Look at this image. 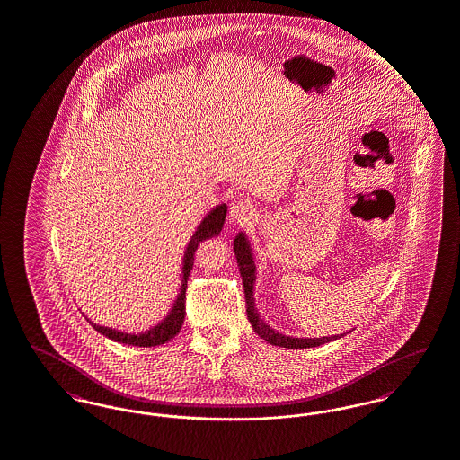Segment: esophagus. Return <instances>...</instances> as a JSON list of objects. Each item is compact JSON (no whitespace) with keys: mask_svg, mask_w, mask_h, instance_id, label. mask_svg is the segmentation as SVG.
Instances as JSON below:
<instances>
[{"mask_svg":"<svg viewBox=\"0 0 460 460\" xmlns=\"http://www.w3.org/2000/svg\"><path fill=\"white\" fill-rule=\"evenodd\" d=\"M257 217V210L255 207L246 200H239V202L233 203L229 208V222L231 224H250Z\"/></svg>","mask_w":460,"mask_h":460,"instance_id":"esophagus-1","label":"esophagus"}]
</instances>
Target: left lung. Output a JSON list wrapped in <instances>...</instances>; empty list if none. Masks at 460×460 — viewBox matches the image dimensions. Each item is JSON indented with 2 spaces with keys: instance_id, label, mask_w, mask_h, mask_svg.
<instances>
[{
  "instance_id": "obj_1",
  "label": "left lung",
  "mask_w": 460,
  "mask_h": 460,
  "mask_svg": "<svg viewBox=\"0 0 460 460\" xmlns=\"http://www.w3.org/2000/svg\"><path fill=\"white\" fill-rule=\"evenodd\" d=\"M234 255L238 260L239 274H241L243 286H244L248 320H250L253 331L257 332L258 335L261 339H265L269 344L279 346V348H288V349H306V348H316V346H322L325 342H331V341L344 337V333H341V335H331V337H314V339L305 337V339H301V337L282 335V333L274 331L272 327H269L260 318L257 308H255L253 289H255V279H257V265H255V258H253L250 241H248L244 233H239L238 236L234 238Z\"/></svg>"
}]
</instances>
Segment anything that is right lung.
<instances>
[{"instance_id":"1","label":"right lung","mask_w":460,"mask_h":460,"mask_svg":"<svg viewBox=\"0 0 460 460\" xmlns=\"http://www.w3.org/2000/svg\"><path fill=\"white\" fill-rule=\"evenodd\" d=\"M226 214H227V205L221 203L217 205L216 208H212L200 222V226L197 227L195 234L190 239L188 246H186V252H184L183 257V272H181V291L176 297L171 312L167 313L163 322H159L155 327L148 329L146 332H140V333H127V332L116 331V329H110V327H102V325H97L91 322L95 331L102 335H106L111 341H116V342H121V344H128V346H138V348H154V346H161L167 341H171L178 332L181 331V325L184 322V303H186V284H188V276L193 269V260H195V252L200 244V241L203 239L214 238V236H219V233L222 231V226L226 221Z\"/></svg>"}]
</instances>
